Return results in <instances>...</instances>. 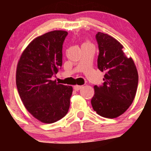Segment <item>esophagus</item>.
<instances>
[{
  "mask_svg": "<svg viewBox=\"0 0 151 151\" xmlns=\"http://www.w3.org/2000/svg\"><path fill=\"white\" fill-rule=\"evenodd\" d=\"M81 88H82V86H79V85L74 86V89L75 90V91H79V90H80Z\"/></svg>",
  "mask_w": 151,
  "mask_h": 151,
  "instance_id": "esophagus-1",
  "label": "esophagus"
}]
</instances>
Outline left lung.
I'll return each instance as SVG.
<instances>
[{"label": "left lung", "instance_id": "left-lung-1", "mask_svg": "<svg viewBox=\"0 0 151 151\" xmlns=\"http://www.w3.org/2000/svg\"><path fill=\"white\" fill-rule=\"evenodd\" d=\"M99 70L106 72L100 86H94L91 106L99 115L114 119L129 109L136 96L138 74L132 58L123 52V46L111 36L97 32Z\"/></svg>", "mask_w": 151, "mask_h": 151}]
</instances>
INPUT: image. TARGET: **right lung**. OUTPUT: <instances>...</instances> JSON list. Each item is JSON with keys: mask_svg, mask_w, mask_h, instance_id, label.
Here are the masks:
<instances>
[{"mask_svg": "<svg viewBox=\"0 0 151 151\" xmlns=\"http://www.w3.org/2000/svg\"><path fill=\"white\" fill-rule=\"evenodd\" d=\"M68 32L55 30L36 37L22 52L16 71V85L27 110L46 124L68 112L72 87L52 80L62 65V45Z\"/></svg>", "mask_w": 151, "mask_h": 151, "instance_id": "obj_1", "label": "right lung"}]
</instances>
